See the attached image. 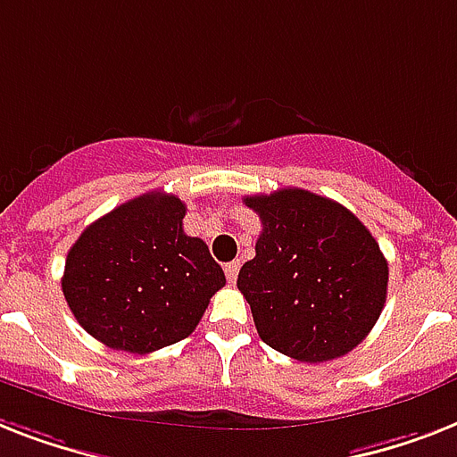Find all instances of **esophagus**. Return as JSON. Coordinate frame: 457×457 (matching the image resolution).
I'll return each mask as SVG.
<instances>
[{"mask_svg": "<svg viewBox=\"0 0 457 457\" xmlns=\"http://www.w3.org/2000/svg\"><path fill=\"white\" fill-rule=\"evenodd\" d=\"M239 261H235V262H228V265H225V277H228V281L229 284H235L237 281V274H239Z\"/></svg>", "mask_w": 457, "mask_h": 457, "instance_id": "1", "label": "esophagus"}]
</instances>
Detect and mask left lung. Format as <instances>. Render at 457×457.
<instances>
[{
  "label": "left lung",
  "instance_id": "obj_1",
  "mask_svg": "<svg viewBox=\"0 0 457 457\" xmlns=\"http://www.w3.org/2000/svg\"><path fill=\"white\" fill-rule=\"evenodd\" d=\"M262 222L237 287L262 343L307 363L331 361L369 336L387 298V261L333 199L300 187L244 199Z\"/></svg>",
  "mask_w": 457,
  "mask_h": 457
}]
</instances>
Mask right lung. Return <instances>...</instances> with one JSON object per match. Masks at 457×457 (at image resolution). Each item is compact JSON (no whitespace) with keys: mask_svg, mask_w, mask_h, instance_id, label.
<instances>
[{"mask_svg":"<svg viewBox=\"0 0 457 457\" xmlns=\"http://www.w3.org/2000/svg\"><path fill=\"white\" fill-rule=\"evenodd\" d=\"M185 204L147 192L91 222L72 244L62 295L81 328L133 354L190 336L225 272L183 229Z\"/></svg>","mask_w":457,"mask_h":457,"instance_id":"right-lung-1","label":"right lung"}]
</instances>
